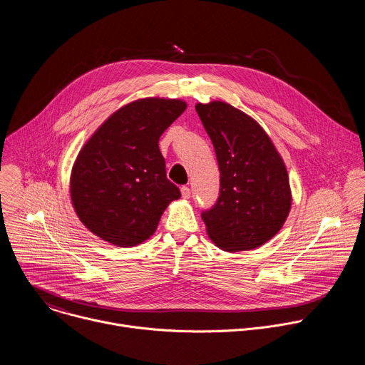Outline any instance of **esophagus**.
Wrapping results in <instances>:
<instances>
[{
    "mask_svg": "<svg viewBox=\"0 0 365 365\" xmlns=\"http://www.w3.org/2000/svg\"><path fill=\"white\" fill-rule=\"evenodd\" d=\"M180 192H182V197H185V199H189V197H190V189H189L187 186H183V187L180 189Z\"/></svg>",
    "mask_w": 365,
    "mask_h": 365,
    "instance_id": "esophagus-1",
    "label": "esophagus"
}]
</instances>
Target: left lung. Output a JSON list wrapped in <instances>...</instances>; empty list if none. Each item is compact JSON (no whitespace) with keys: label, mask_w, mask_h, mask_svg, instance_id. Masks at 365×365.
Masks as SVG:
<instances>
[{"label":"left lung","mask_w":365,"mask_h":365,"mask_svg":"<svg viewBox=\"0 0 365 365\" xmlns=\"http://www.w3.org/2000/svg\"><path fill=\"white\" fill-rule=\"evenodd\" d=\"M221 173L220 197L202 214L207 237L221 250L262 247L284 225L292 207L289 175L269 134L224 101L196 103Z\"/></svg>","instance_id":"1"}]
</instances>
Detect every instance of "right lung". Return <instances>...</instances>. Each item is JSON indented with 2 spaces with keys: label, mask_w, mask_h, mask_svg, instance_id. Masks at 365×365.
Masks as SVG:
<instances>
[{
  "label": "right lung",
  "mask_w": 365,
  "mask_h": 365,
  "mask_svg": "<svg viewBox=\"0 0 365 365\" xmlns=\"http://www.w3.org/2000/svg\"><path fill=\"white\" fill-rule=\"evenodd\" d=\"M175 98H140L113 113L76 155L69 192L79 221L117 247L148 240L180 190L166 178L159 138L186 110Z\"/></svg>",
  "instance_id": "1"
}]
</instances>
